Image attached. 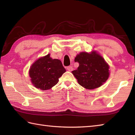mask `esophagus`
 I'll use <instances>...</instances> for the list:
<instances>
[{
  "label": "esophagus",
  "instance_id": "obj_1",
  "mask_svg": "<svg viewBox=\"0 0 135 135\" xmlns=\"http://www.w3.org/2000/svg\"><path fill=\"white\" fill-rule=\"evenodd\" d=\"M67 69L68 71H72L73 70V68L72 66H68V67H67Z\"/></svg>",
  "mask_w": 135,
  "mask_h": 135
}]
</instances>
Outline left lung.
<instances>
[{"label": "left lung", "mask_w": 135, "mask_h": 135, "mask_svg": "<svg viewBox=\"0 0 135 135\" xmlns=\"http://www.w3.org/2000/svg\"><path fill=\"white\" fill-rule=\"evenodd\" d=\"M74 61L78 62L79 65L76 70L72 71V73L78 84L86 89L91 90L99 88L108 79L109 65L96 51L79 53Z\"/></svg>", "instance_id": "obj_1"}]
</instances>
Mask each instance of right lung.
Segmentation results:
<instances>
[{
    "instance_id": "right-lung-1",
    "label": "right lung",
    "mask_w": 135,
    "mask_h": 135,
    "mask_svg": "<svg viewBox=\"0 0 135 135\" xmlns=\"http://www.w3.org/2000/svg\"><path fill=\"white\" fill-rule=\"evenodd\" d=\"M48 54L37 59L29 70L31 83L42 90L50 89L56 85L66 71L60 60L53 59Z\"/></svg>"
}]
</instances>
